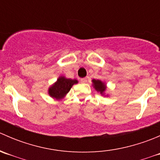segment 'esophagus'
<instances>
[{
  "mask_svg": "<svg viewBox=\"0 0 160 160\" xmlns=\"http://www.w3.org/2000/svg\"><path fill=\"white\" fill-rule=\"evenodd\" d=\"M87 81H88V79H87V78H82V79H80V82H81L82 83H86Z\"/></svg>",
  "mask_w": 160,
  "mask_h": 160,
  "instance_id": "34e87169",
  "label": "esophagus"
}]
</instances>
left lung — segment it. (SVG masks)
Instances as JSON below:
<instances>
[{
  "instance_id": "8db88e82",
  "label": "left lung",
  "mask_w": 160,
  "mask_h": 160,
  "mask_svg": "<svg viewBox=\"0 0 160 160\" xmlns=\"http://www.w3.org/2000/svg\"><path fill=\"white\" fill-rule=\"evenodd\" d=\"M93 83V86H94V88L96 89L98 91H100L101 92V93H102L106 89L105 88V85L104 84V83H102V82L101 81V80H92Z\"/></svg>"
}]
</instances>
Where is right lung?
I'll return each instance as SVG.
<instances>
[{
  "label": "right lung",
  "instance_id": "obj_1",
  "mask_svg": "<svg viewBox=\"0 0 160 160\" xmlns=\"http://www.w3.org/2000/svg\"><path fill=\"white\" fill-rule=\"evenodd\" d=\"M77 83V80L67 79L63 77H59L57 80V82L49 88V95L56 99H60L70 91L72 85Z\"/></svg>",
  "mask_w": 160,
  "mask_h": 160
}]
</instances>
